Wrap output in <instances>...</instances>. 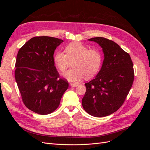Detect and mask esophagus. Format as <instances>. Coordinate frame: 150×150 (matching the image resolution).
<instances>
[{"label": "esophagus", "instance_id": "obj_1", "mask_svg": "<svg viewBox=\"0 0 150 150\" xmlns=\"http://www.w3.org/2000/svg\"><path fill=\"white\" fill-rule=\"evenodd\" d=\"M70 85L72 87H76V86H78L79 84H76V83H71Z\"/></svg>", "mask_w": 150, "mask_h": 150}]
</instances>
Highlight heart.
<instances>
[{"label":"heart","instance_id":"b5f03b06","mask_svg":"<svg viewBox=\"0 0 150 150\" xmlns=\"http://www.w3.org/2000/svg\"><path fill=\"white\" fill-rule=\"evenodd\" d=\"M66 54L57 52L54 61L57 68L64 72L70 64L72 69L63 74L64 78L71 82H78L83 79L93 78L96 74L103 61L101 51L96 48L89 49L81 42H73L66 47Z\"/></svg>","mask_w":150,"mask_h":150}]
</instances>
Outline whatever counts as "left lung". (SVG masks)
<instances>
[{
  "label": "left lung",
  "instance_id": "1",
  "mask_svg": "<svg viewBox=\"0 0 150 150\" xmlns=\"http://www.w3.org/2000/svg\"><path fill=\"white\" fill-rule=\"evenodd\" d=\"M89 40L103 48L104 59L96 78L85 83L82 105L90 115L104 117L116 111L124 103L133 83V64L129 54L112 40L102 37Z\"/></svg>",
  "mask_w": 150,
  "mask_h": 150
}]
</instances>
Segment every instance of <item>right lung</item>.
<instances>
[{
	"label": "right lung",
	"instance_id": "right-lung-1",
	"mask_svg": "<svg viewBox=\"0 0 150 150\" xmlns=\"http://www.w3.org/2000/svg\"><path fill=\"white\" fill-rule=\"evenodd\" d=\"M62 42L55 38L37 36L26 42L17 53L15 78L22 101L39 115L55 111L69 87L54 66V51Z\"/></svg>",
	"mask_w": 150,
	"mask_h": 150
}]
</instances>
